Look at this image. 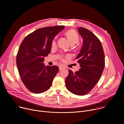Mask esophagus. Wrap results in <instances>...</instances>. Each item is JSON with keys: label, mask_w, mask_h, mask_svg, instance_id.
Masks as SVG:
<instances>
[{"label": "esophagus", "mask_w": 124, "mask_h": 124, "mask_svg": "<svg viewBox=\"0 0 124 124\" xmlns=\"http://www.w3.org/2000/svg\"><path fill=\"white\" fill-rule=\"evenodd\" d=\"M63 69H64V67L62 66H60L59 67V70H62Z\"/></svg>", "instance_id": "34e87169"}]
</instances>
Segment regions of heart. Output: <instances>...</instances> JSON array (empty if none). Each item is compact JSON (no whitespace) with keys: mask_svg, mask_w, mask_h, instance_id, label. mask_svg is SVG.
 Wrapping results in <instances>:
<instances>
[{"mask_svg":"<svg viewBox=\"0 0 124 124\" xmlns=\"http://www.w3.org/2000/svg\"><path fill=\"white\" fill-rule=\"evenodd\" d=\"M65 35H66L68 39L69 40L71 45H75L79 42V38L78 35L74 30L71 29V30H69L67 31L66 32ZM55 45V41L54 40L52 41V45L54 46Z\"/></svg>","mask_w":124,"mask_h":124,"instance_id":"obj_1","label":"heart"}]
</instances>
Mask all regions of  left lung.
<instances>
[{
	"instance_id": "left-lung-1",
	"label": "left lung",
	"mask_w": 124,
	"mask_h": 124,
	"mask_svg": "<svg viewBox=\"0 0 124 124\" xmlns=\"http://www.w3.org/2000/svg\"><path fill=\"white\" fill-rule=\"evenodd\" d=\"M78 32L83 40L82 47L76 58L80 68L75 73L69 70L65 84L70 92L83 96L89 93L100 80L105 58L101 44L93 33L82 27L78 28Z\"/></svg>"
}]
</instances>
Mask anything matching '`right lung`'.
<instances>
[{"label": "right lung", "mask_w": 124, "mask_h": 124, "mask_svg": "<svg viewBox=\"0 0 124 124\" xmlns=\"http://www.w3.org/2000/svg\"><path fill=\"white\" fill-rule=\"evenodd\" d=\"M65 26L39 28L28 35L21 43L16 62L22 80L31 92L39 94L50 87L59 68L45 66V57L50 52L52 42Z\"/></svg>", "instance_id": "right-lung-1"}]
</instances>
